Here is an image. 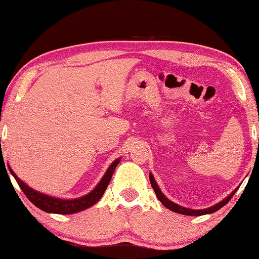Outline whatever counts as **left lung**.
<instances>
[{"mask_svg": "<svg viewBox=\"0 0 259 259\" xmlns=\"http://www.w3.org/2000/svg\"><path fill=\"white\" fill-rule=\"evenodd\" d=\"M150 182H151V185L153 187L155 194H157L158 199L161 201V204L164 205L165 207H167L168 210H171L173 212H177V213H180V214H186V215H203V214H208V213H213V212L218 211L219 208H222L224 205H226L230 201V199L233 197V194L236 193V191H233V192L230 194L229 197H226L224 200H222L221 203L215 204L214 206L212 207H208V208H205V210H191V208H186V207H183V206H179V205H177L175 203H172L171 200H168L167 198H166L162 192L159 189L157 183H155V180L153 178V176L150 175Z\"/></svg>", "mask_w": 259, "mask_h": 259, "instance_id": "obj_1", "label": "left lung"}]
</instances>
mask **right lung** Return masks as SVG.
Wrapping results in <instances>:
<instances>
[{"mask_svg":"<svg viewBox=\"0 0 259 259\" xmlns=\"http://www.w3.org/2000/svg\"><path fill=\"white\" fill-rule=\"evenodd\" d=\"M120 159H116L112 162V165L109 166L107 172L105 173L104 178L101 179V182L98 184V186L92 191L91 193L86 194L82 198H77V199L72 200H66V199H58V198L49 197L47 194L36 192L33 189H30L29 186H27L22 180L17 178V176L12 171V168L9 167V171L14 176V178L19 184L21 190L23 191V193L26 194V197L33 203L35 206L40 208V210L45 212H49V213H59V214H70L75 213V212H80L86 208L91 207L92 205H94L100 198L104 196L106 189H107L109 182L113 176V172L116 167V165L119 164Z\"/></svg>","mask_w":259,"mask_h":259,"instance_id":"obj_1","label":"right lung"}]
</instances>
